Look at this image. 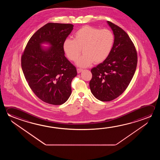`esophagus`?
Segmentation results:
<instances>
[{"instance_id":"esophagus-1","label":"esophagus","mask_w":160,"mask_h":160,"mask_svg":"<svg viewBox=\"0 0 160 160\" xmlns=\"http://www.w3.org/2000/svg\"><path fill=\"white\" fill-rule=\"evenodd\" d=\"M82 71V70L81 68H77V72L78 73H80Z\"/></svg>"}]
</instances>
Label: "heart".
<instances>
[{
	"label": "heart",
	"mask_w": 160,
	"mask_h": 160,
	"mask_svg": "<svg viewBox=\"0 0 160 160\" xmlns=\"http://www.w3.org/2000/svg\"><path fill=\"white\" fill-rule=\"evenodd\" d=\"M114 43V36L109 29H100L97 27L85 26L74 34V39L67 38L63 42V50L68 59L75 62L81 55H84L77 65L87 68L93 62L100 63L110 55Z\"/></svg>",
	"instance_id": "heart-1"
}]
</instances>
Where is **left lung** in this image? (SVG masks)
I'll use <instances>...</instances> for the list:
<instances>
[{
	"mask_svg": "<svg viewBox=\"0 0 160 160\" xmlns=\"http://www.w3.org/2000/svg\"><path fill=\"white\" fill-rule=\"evenodd\" d=\"M114 43L110 55L102 63L92 68L89 86L92 94L102 102H109L121 95L128 87L137 65L136 47L128 34L111 22Z\"/></svg>",
	"mask_w": 160,
	"mask_h": 160,
	"instance_id": "obj_1",
	"label": "left lung"
}]
</instances>
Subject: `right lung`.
Returning <instances> with one entry per match:
<instances>
[{"mask_svg":"<svg viewBox=\"0 0 160 160\" xmlns=\"http://www.w3.org/2000/svg\"><path fill=\"white\" fill-rule=\"evenodd\" d=\"M72 24L48 23L33 34L21 56L25 79L39 99L52 105H61L71 94V83L76 68L65 56L63 44L73 29ZM48 42L46 50L40 46Z\"/></svg>","mask_w":160,"mask_h":160,"instance_id":"add662e5","label":"right lung"}]
</instances>
